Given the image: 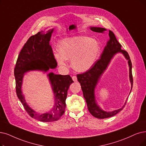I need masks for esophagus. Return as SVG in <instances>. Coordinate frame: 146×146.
Returning a JSON list of instances; mask_svg holds the SVG:
<instances>
[{"mask_svg": "<svg viewBox=\"0 0 146 146\" xmlns=\"http://www.w3.org/2000/svg\"><path fill=\"white\" fill-rule=\"evenodd\" d=\"M72 80H73L74 82H76V81H77V78L76 76H75V75H74V76L72 77Z\"/></svg>", "mask_w": 146, "mask_h": 146, "instance_id": "esophagus-1", "label": "esophagus"}]
</instances>
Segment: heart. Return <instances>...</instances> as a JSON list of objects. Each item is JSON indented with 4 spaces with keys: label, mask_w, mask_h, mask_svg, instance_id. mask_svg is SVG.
Instances as JSON below:
<instances>
[{
    "label": "heart",
    "mask_w": 146,
    "mask_h": 146,
    "mask_svg": "<svg viewBox=\"0 0 146 146\" xmlns=\"http://www.w3.org/2000/svg\"><path fill=\"white\" fill-rule=\"evenodd\" d=\"M59 51L54 54L58 64L64 66L66 60H71V65L75 71L84 72L94 65L100 54V46L96 40L80 35L62 40Z\"/></svg>",
    "instance_id": "heart-1"
}]
</instances>
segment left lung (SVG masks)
<instances>
[{"label":"left lung","mask_w":146,"mask_h":146,"mask_svg":"<svg viewBox=\"0 0 146 146\" xmlns=\"http://www.w3.org/2000/svg\"><path fill=\"white\" fill-rule=\"evenodd\" d=\"M90 29L92 31L98 33H102L104 31H106V29L102 27H90ZM109 37L110 38L107 42V45L105 46L104 51L100 56V59L97 60L94 65L88 71L77 75V80L81 84L83 96L87 103V108L93 116L98 119L108 118L117 114L125 107L127 100V98L125 105L121 108L114 110L111 112H107L101 110L98 106L95 101L94 92L98 80L107 68L111 59L116 53H121L128 60L131 90L133 85L132 63L130 57L127 51L121 50V44L118 42L113 32L111 31H109Z\"/></svg>","instance_id":"1"}]
</instances>
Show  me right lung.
Masks as SVG:
<instances>
[{
	"label": "right lung",
	"mask_w": 146,
	"mask_h": 146,
	"mask_svg": "<svg viewBox=\"0 0 146 146\" xmlns=\"http://www.w3.org/2000/svg\"><path fill=\"white\" fill-rule=\"evenodd\" d=\"M53 29L46 33L39 32L31 36L23 46L14 68L16 93L23 107L31 117L38 120L51 122L59 120L65 113L66 99L70 84L74 81L69 75H57L53 72L48 76L55 96V104L51 111L39 114L29 107L21 88L23 77L26 72L33 70L46 72L57 66L53 50L49 44Z\"/></svg>",
	"instance_id": "add662e5"
}]
</instances>
